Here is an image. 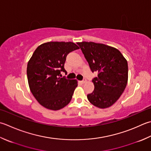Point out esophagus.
Instances as JSON below:
<instances>
[{
	"label": "esophagus",
	"mask_w": 151,
	"mask_h": 151,
	"mask_svg": "<svg viewBox=\"0 0 151 151\" xmlns=\"http://www.w3.org/2000/svg\"><path fill=\"white\" fill-rule=\"evenodd\" d=\"M86 82V79H85V78H84L83 80H82V81H81V82L82 84H84V83H85V82Z\"/></svg>",
	"instance_id": "34e87169"
}]
</instances>
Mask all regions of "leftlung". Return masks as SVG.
<instances>
[{"label":"left lung","instance_id":"1","mask_svg":"<svg viewBox=\"0 0 151 151\" xmlns=\"http://www.w3.org/2000/svg\"><path fill=\"white\" fill-rule=\"evenodd\" d=\"M91 70L98 73L92 81L94 90L87 96L91 104L100 109L111 107L119 99L128 82V67L119 50L104 44L77 42Z\"/></svg>","mask_w":151,"mask_h":151}]
</instances>
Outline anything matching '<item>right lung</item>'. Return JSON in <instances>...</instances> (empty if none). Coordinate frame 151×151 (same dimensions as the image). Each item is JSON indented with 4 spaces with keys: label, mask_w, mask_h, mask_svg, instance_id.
I'll use <instances>...</instances> for the list:
<instances>
[{
    "label": "right lung",
    "mask_w": 151,
    "mask_h": 151,
    "mask_svg": "<svg viewBox=\"0 0 151 151\" xmlns=\"http://www.w3.org/2000/svg\"><path fill=\"white\" fill-rule=\"evenodd\" d=\"M79 49L72 42H48L35 50L27 67L29 86L40 104L50 110L65 107L72 99L76 80L60 77L69 52Z\"/></svg>",
    "instance_id": "obj_1"
}]
</instances>
